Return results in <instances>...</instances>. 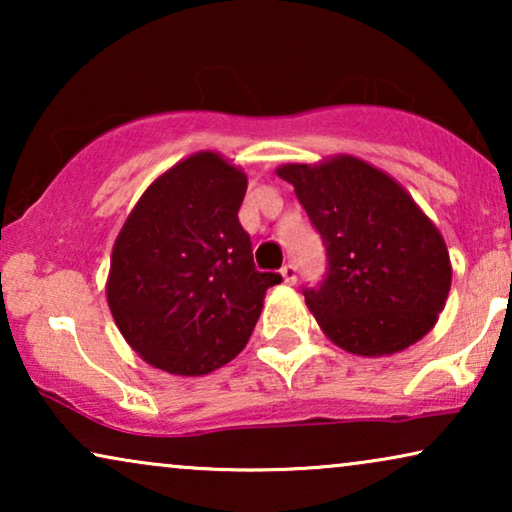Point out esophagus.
<instances>
[{
    "label": "esophagus",
    "mask_w": 512,
    "mask_h": 512,
    "mask_svg": "<svg viewBox=\"0 0 512 512\" xmlns=\"http://www.w3.org/2000/svg\"><path fill=\"white\" fill-rule=\"evenodd\" d=\"M282 277H284L286 284H296V279H298V268H296V265L286 263L284 268H282Z\"/></svg>",
    "instance_id": "esophagus-1"
}]
</instances>
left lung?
<instances>
[{"mask_svg":"<svg viewBox=\"0 0 512 512\" xmlns=\"http://www.w3.org/2000/svg\"><path fill=\"white\" fill-rule=\"evenodd\" d=\"M326 247V275L303 296L335 345L361 356L401 352L424 338L452 284L438 228L389 174L352 156L284 165Z\"/></svg>","mask_w":512,"mask_h":512,"instance_id":"left-lung-1","label":"left lung"}]
</instances>
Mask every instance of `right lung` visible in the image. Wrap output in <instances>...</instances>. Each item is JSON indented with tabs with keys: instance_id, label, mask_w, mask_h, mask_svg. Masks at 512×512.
<instances>
[{
	"instance_id": "add662e5",
	"label": "right lung",
	"mask_w": 512,
	"mask_h": 512,
	"mask_svg": "<svg viewBox=\"0 0 512 512\" xmlns=\"http://www.w3.org/2000/svg\"><path fill=\"white\" fill-rule=\"evenodd\" d=\"M244 172L202 151L139 198L111 254L107 300L128 345L174 375H207L247 345L265 291L237 212Z\"/></svg>"
}]
</instances>
